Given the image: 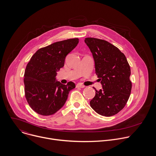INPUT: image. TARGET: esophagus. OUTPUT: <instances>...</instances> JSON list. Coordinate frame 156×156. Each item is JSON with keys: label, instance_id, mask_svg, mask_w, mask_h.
Here are the masks:
<instances>
[{"label": "esophagus", "instance_id": "34e87169", "mask_svg": "<svg viewBox=\"0 0 156 156\" xmlns=\"http://www.w3.org/2000/svg\"><path fill=\"white\" fill-rule=\"evenodd\" d=\"M76 87H81V88H83V87H84L85 86H84V85H83L82 84H81V83H78V84L76 85Z\"/></svg>", "mask_w": 156, "mask_h": 156}]
</instances>
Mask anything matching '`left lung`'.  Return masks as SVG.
<instances>
[{"mask_svg":"<svg viewBox=\"0 0 156 156\" xmlns=\"http://www.w3.org/2000/svg\"><path fill=\"white\" fill-rule=\"evenodd\" d=\"M86 45L93 54L95 71L102 85L90 101L91 107L103 116L119 113L125 106L131 94V70L123 53L110 42L98 38L86 37Z\"/></svg>","mask_w":156,"mask_h":156,"instance_id":"left-lung-1","label":"left lung"}]
</instances>
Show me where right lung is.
<instances>
[{"instance_id": "obj_1", "label": "right lung", "mask_w": 156, "mask_h": 156, "mask_svg": "<svg viewBox=\"0 0 156 156\" xmlns=\"http://www.w3.org/2000/svg\"><path fill=\"white\" fill-rule=\"evenodd\" d=\"M78 38L54 42L39 49L28 63L24 75L25 95L30 107L39 115H51L60 109L69 92L75 87L72 81H57V71L64 66L66 56L78 44Z\"/></svg>"}]
</instances>
